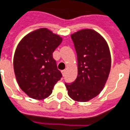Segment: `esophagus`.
I'll list each match as a JSON object with an SVG mask.
<instances>
[{
	"mask_svg": "<svg viewBox=\"0 0 130 130\" xmlns=\"http://www.w3.org/2000/svg\"><path fill=\"white\" fill-rule=\"evenodd\" d=\"M61 73H62V75H63V76H65V74H66V70L61 71Z\"/></svg>",
	"mask_w": 130,
	"mask_h": 130,
	"instance_id": "obj_1",
	"label": "esophagus"
}]
</instances>
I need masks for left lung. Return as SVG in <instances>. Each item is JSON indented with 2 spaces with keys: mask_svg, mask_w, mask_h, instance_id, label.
<instances>
[{
  "mask_svg": "<svg viewBox=\"0 0 130 130\" xmlns=\"http://www.w3.org/2000/svg\"><path fill=\"white\" fill-rule=\"evenodd\" d=\"M71 37L77 54L78 76L65 86L71 98L86 102L104 88L110 71V52L104 38L93 29H82Z\"/></svg>",
  "mask_w": 130,
  "mask_h": 130,
  "instance_id": "1",
  "label": "left lung"
}]
</instances>
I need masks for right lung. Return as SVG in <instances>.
<instances>
[{"instance_id":"obj_1","label":"right lung","mask_w":130,"mask_h":130,"mask_svg":"<svg viewBox=\"0 0 130 130\" xmlns=\"http://www.w3.org/2000/svg\"><path fill=\"white\" fill-rule=\"evenodd\" d=\"M61 42L60 36L40 28L27 35L18 44L13 58L14 71L19 86L29 97L47 98L62 77L52 54Z\"/></svg>"}]
</instances>
